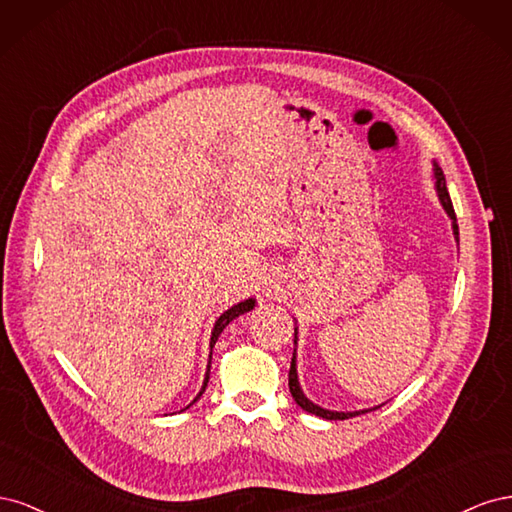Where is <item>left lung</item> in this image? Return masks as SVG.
I'll list each match as a JSON object with an SVG mask.
<instances>
[{
    "instance_id": "8db88e82",
    "label": "left lung",
    "mask_w": 512,
    "mask_h": 512,
    "mask_svg": "<svg viewBox=\"0 0 512 512\" xmlns=\"http://www.w3.org/2000/svg\"><path fill=\"white\" fill-rule=\"evenodd\" d=\"M436 188H438V196L442 200V205L446 209V213L451 215L453 218V232H455V239L459 241V226H457V215H455V209H453V203H451V196H448V190H446V181H444V173L442 168L436 166ZM288 386H290V393H292V399L297 401V404L305 410V412H312L316 416H322V418H329V421H344V418H352V416H359V414H365L369 410H363V412H331V410H322L318 406H314L312 401H309L303 391L299 389V380H297V365H294V359L290 363V374H288Z\"/></svg>"
}]
</instances>
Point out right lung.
<instances>
[{"label": "right lung", "instance_id": "right-lung-1", "mask_svg": "<svg viewBox=\"0 0 512 512\" xmlns=\"http://www.w3.org/2000/svg\"><path fill=\"white\" fill-rule=\"evenodd\" d=\"M250 309H254V299H247V301H243V303H239V305H235V307H230L228 312H224V314L218 318V322H215V327H213V333H211V348L215 346V342H218V337L222 335V331L228 327V322H232L237 316H241V314H245V312H250ZM209 367H211V361H209ZM207 382H209V369H207V378H205L203 389H200V393H198L196 399H200V395L205 393ZM196 399H194V401H196ZM194 401H192V404H194ZM192 404H190V406H192Z\"/></svg>", "mask_w": 512, "mask_h": 512}]
</instances>
